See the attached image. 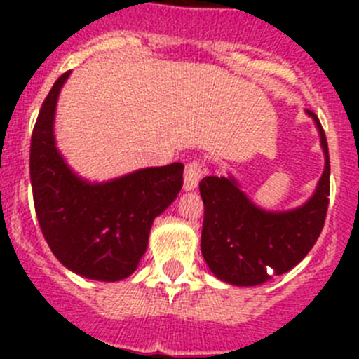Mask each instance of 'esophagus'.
Wrapping results in <instances>:
<instances>
[{
    "label": "esophagus",
    "mask_w": 359,
    "mask_h": 359,
    "mask_svg": "<svg viewBox=\"0 0 359 359\" xmlns=\"http://www.w3.org/2000/svg\"><path fill=\"white\" fill-rule=\"evenodd\" d=\"M205 168L200 161H191L186 165V172H184V189L193 191L196 189L198 184H200Z\"/></svg>",
    "instance_id": "34e87169"
}]
</instances>
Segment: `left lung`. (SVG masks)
Here are the masks:
<instances>
[{
    "instance_id": "left-lung-1",
    "label": "left lung",
    "mask_w": 359,
    "mask_h": 359,
    "mask_svg": "<svg viewBox=\"0 0 359 359\" xmlns=\"http://www.w3.org/2000/svg\"><path fill=\"white\" fill-rule=\"evenodd\" d=\"M313 118L325 154L316 191L304 205L287 212L257 206L233 175L205 177L200 193L205 205L201 253L219 280L236 287H257L288 273L314 247L325 226L330 196V158L321 123Z\"/></svg>"
}]
</instances>
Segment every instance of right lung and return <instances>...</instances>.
Instances as JSON below:
<instances>
[{
	"mask_svg": "<svg viewBox=\"0 0 359 359\" xmlns=\"http://www.w3.org/2000/svg\"><path fill=\"white\" fill-rule=\"evenodd\" d=\"M71 71L46 95L31 139L32 198L46 243L62 266L95 281H119L139 267L151 226L182 189V163L140 168L90 182L67 165L55 142V109Z\"/></svg>",
	"mask_w": 359,
	"mask_h": 359,
	"instance_id": "add662e5",
	"label": "right lung"
}]
</instances>
